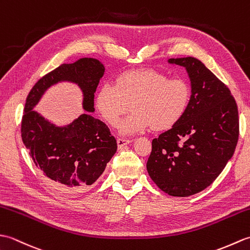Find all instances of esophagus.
<instances>
[{
	"mask_svg": "<svg viewBox=\"0 0 250 250\" xmlns=\"http://www.w3.org/2000/svg\"><path fill=\"white\" fill-rule=\"evenodd\" d=\"M131 142H132V140H130V139H118V140H117V144H118L119 149H121V148L124 147L125 145L130 144Z\"/></svg>",
	"mask_w": 250,
	"mask_h": 250,
	"instance_id": "obj_1",
	"label": "esophagus"
}]
</instances>
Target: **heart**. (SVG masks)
Returning <instances> with one entry per match:
<instances>
[{"instance_id": "heart-1", "label": "heart", "mask_w": 250, "mask_h": 250, "mask_svg": "<svg viewBox=\"0 0 250 250\" xmlns=\"http://www.w3.org/2000/svg\"><path fill=\"white\" fill-rule=\"evenodd\" d=\"M191 98L189 83L180 78L169 79L155 70H137L121 74L116 84L100 88L95 105L108 125L116 126L131 108L133 113L121 122L122 134H134L152 126L166 131L183 118Z\"/></svg>"}]
</instances>
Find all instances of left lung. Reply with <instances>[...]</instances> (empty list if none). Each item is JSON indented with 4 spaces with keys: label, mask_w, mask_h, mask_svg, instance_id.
<instances>
[{
    "label": "left lung",
    "mask_w": 250,
    "mask_h": 250,
    "mask_svg": "<svg viewBox=\"0 0 250 250\" xmlns=\"http://www.w3.org/2000/svg\"><path fill=\"white\" fill-rule=\"evenodd\" d=\"M168 62L186 67L191 98L178 124L152 140L147 171L164 192L184 198L219 176L234 153L240 124L229 88L203 63L192 57Z\"/></svg>",
    "instance_id": "obj_1"
}]
</instances>
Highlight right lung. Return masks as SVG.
<instances>
[{
    "instance_id": "right-lung-1",
    "label": "right lung",
    "mask_w": 250,
    "mask_h": 250,
    "mask_svg": "<svg viewBox=\"0 0 250 250\" xmlns=\"http://www.w3.org/2000/svg\"><path fill=\"white\" fill-rule=\"evenodd\" d=\"M97 59L83 58L61 64L46 74L26 97L21 120V139L35 166L57 189L76 193L97 180L117 151V142L103 121L89 113L65 126H56L37 114L33 107L52 84L77 83L83 93V109L94 111V92L104 74Z\"/></svg>"
}]
</instances>
